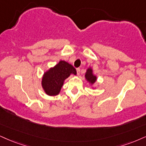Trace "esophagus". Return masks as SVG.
<instances>
[{
  "instance_id": "1",
  "label": "esophagus",
  "mask_w": 146,
  "mask_h": 146,
  "mask_svg": "<svg viewBox=\"0 0 146 146\" xmlns=\"http://www.w3.org/2000/svg\"><path fill=\"white\" fill-rule=\"evenodd\" d=\"M76 72H77V74H78V75L80 74V68H77Z\"/></svg>"
}]
</instances>
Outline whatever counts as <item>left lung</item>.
Here are the masks:
<instances>
[{
    "label": "left lung",
    "mask_w": 146,
    "mask_h": 146,
    "mask_svg": "<svg viewBox=\"0 0 146 146\" xmlns=\"http://www.w3.org/2000/svg\"><path fill=\"white\" fill-rule=\"evenodd\" d=\"M84 78H85L86 80L90 84V85H91L92 89H96V87H93V85H94L95 82H96L98 77L93 74V70L92 68L89 67L87 68V71H86L85 72V74H84Z\"/></svg>",
    "instance_id": "8db88e82"
}]
</instances>
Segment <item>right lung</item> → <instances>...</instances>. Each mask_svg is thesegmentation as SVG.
Instances as JSON below:
<instances>
[{
	"label": "right lung",
	"mask_w": 146,
	"mask_h": 146,
	"mask_svg": "<svg viewBox=\"0 0 146 146\" xmlns=\"http://www.w3.org/2000/svg\"><path fill=\"white\" fill-rule=\"evenodd\" d=\"M71 74L76 76V69L66 61L60 60L43 74L41 85L44 92L48 96L59 95L64 81Z\"/></svg>",
	"instance_id": "obj_1"
}]
</instances>
